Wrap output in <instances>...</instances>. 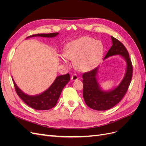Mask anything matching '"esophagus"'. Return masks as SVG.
<instances>
[{
  "mask_svg": "<svg viewBox=\"0 0 146 146\" xmlns=\"http://www.w3.org/2000/svg\"><path fill=\"white\" fill-rule=\"evenodd\" d=\"M78 79V77L76 74H73L72 77H71V80H73V81H75V80H77Z\"/></svg>",
  "mask_w": 146,
  "mask_h": 146,
  "instance_id": "obj_1",
  "label": "esophagus"
}]
</instances>
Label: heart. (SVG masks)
<instances>
[{
  "label": "heart",
  "instance_id": "heart-1",
  "mask_svg": "<svg viewBox=\"0 0 146 146\" xmlns=\"http://www.w3.org/2000/svg\"><path fill=\"white\" fill-rule=\"evenodd\" d=\"M104 46L100 41L84 36L68 43L65 48L64 55L61 60L67 63V58L74 61L77 69L86 72L98 64L104 54Z\"/></svg>",
  "mask_w": 146,
  "mask_h": 146
}]
</instances>
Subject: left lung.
I'll list each match as a JSON object with an SVG mask.
<instances>
[{"label":"left lung","instance_id":"left-lung-1","mask_svg":"<svg viewBox=\"0 0 146 146\" xmlns=\"http://www.w3.org/2000/svg\"><path fill=\"white\" fill-rule=\"evenodd\" d=\"M113 45L106 54L104 60L108 57L120 55L126 61V70L123 79L119 85L109 91L102 89L98 80V74L99 67H97L90 72L83 74V96L86 104L90 108L104 111L113 108L120 102L130 84L133 68L129 54L125 47L115 38L111 36Z\"/></svg>","mask_w":146,"mask_h":146}]
</instances>
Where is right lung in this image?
Here are the masks:
<instances>
[{"label":"right lung","mask_w":146,"mask_h":146,"mask_svg":"<svg viewBox=\"0 0 146 146\" xmlns=\"http://www.w3.org/2000/svg\"><path fill=\"white\" fill-rule=\"evenodd\" d=\"M58 34L59 33L36 34L31 35L27 38L36 36L53 38L57 36ZM69 80L70 76L69 74L59 76L56 77L55 81L45 91L37 95L30 96L24 93L17 86L14 80H13L16 93L19 98L29 107L37 110H47L54 107L60 98L61 91Z\"/></svg>","instance_id":"1"}]
</instances>
